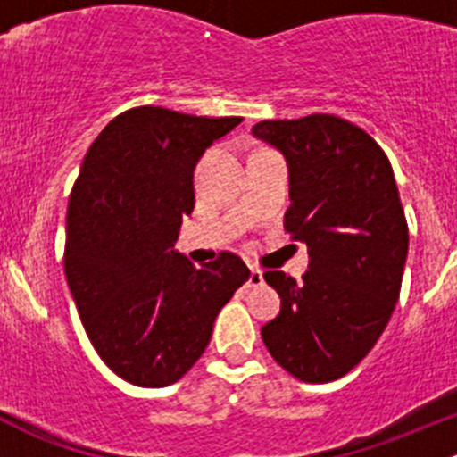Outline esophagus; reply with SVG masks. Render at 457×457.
<instances>
[{
    "label": "esophagus",
    "instance_id": "1",
    "mask_svg": "<svg viewBox=\"0 0 457 457\" xmlns=\"http://www.w3.org/2000/svg\"><path fill=\"white\" fill-rule=\"evenodd\" d=\"M265 283V278H262V271L258 270V267H250V280H247V285L250 287H258V285Z\"/></svg>",
    "mask_w": 457,
    "mask_h": 457
}]
</instances>
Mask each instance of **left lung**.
Segmentation results:
<instances>
[{"label": "left lung", "instance_id": "obj_1", "mask_svg": "<svg viewBox=\"0 0 457 457\" xmlns=\"http://www.w3.org/2000/svg\"><path fill=\"white\" fill-rule=\"evenodd\" d=\"M252 132L287 161L285 229L310 252L303 285L262 274L280 296L262 343L298 380H338L371 352L400 296L409 228L394 170L362 128L336 114L261 121Z\"/></svg>", "mask_w": 457, "mask_h": 457}]
</instances>
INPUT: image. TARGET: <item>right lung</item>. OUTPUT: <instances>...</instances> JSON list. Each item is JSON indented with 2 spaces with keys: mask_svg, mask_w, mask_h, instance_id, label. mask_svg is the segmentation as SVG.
Here are the masks:
<instances>
[{
  "mask_svg": "<svg viewBox=\"0 0 457 457\" xmlns=\"http://www.w3.org/2000/svg\"><path fill=\"white\" fill-rule=\"evenodd\" d=\"M241 117L130 108L101 130L66 214L68 287L101 361L137 386H168L195 367L220 307L250 278L232 252L196 270L174 254L195 210L203 152Z\"/></svg>",
  "mask_w": 457,
  "mask_h": 457,
  "instance_id": "1",
  "label": "right lung"
}]
</instances>
